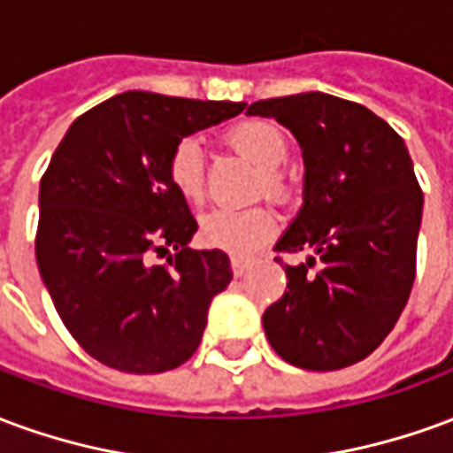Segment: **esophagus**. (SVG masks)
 I'll return each mask as SVG.
<instances>
[{
    "instance_id": "esophagus-1",
    "label": "esophagus",
    "mask_w": 453,
    "mask_h": 453,
    "mask_svg": "<svg viewBox=\"0 0 453 453\" xmlns=\"http://www.w3.org/2000/svg\"><path fill=\"white\" fill-rule=\"evenodd\" d=\"M230 265H233V274L242 276L250 266L255 265V259L252 257H230Z\"/></svg>"
}]
</instances>
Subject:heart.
<instances>
[{
    "label": "heart",
    "instance_id": "heart-1",
    "mask_svg": "<svg viewBox=\"0 0 453 453\" xmlns=\"http://www.w3.org/2000/svg\"><path fill=\"white\" fill-rule=\"evenodd\" d=\"M227 148L240 152L242 157L255 162L262 169L259 194H266L272 201H286L291 196V181L284 174L286 155H288V135L286 130L269 119H247L226 130ZM167 179L172 188L187 203H201L206 196V159L203 150L194 138L179 140L167 159ZM276 235V216L266 206L216 208L201 218V240L216 250H226L230 255H252L265 247Z\"/></svg>",
    "mask_w": 453,
    "mask_h": 453
}]
</instances>
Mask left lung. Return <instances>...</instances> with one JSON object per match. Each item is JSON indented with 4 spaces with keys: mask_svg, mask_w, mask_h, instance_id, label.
<instances>
[{
    "mask_svg": "<svg viewBox=\"0 0 453 453\" xmlns=\"http://www.w3.org/2000/svg\"><path fill=\"white\" fill-rule=\"evenodd\" d=\"M247 113L286 126L305 162L303 208L274 250L311 257L284 265L288 291L262 315L266 340L301 369L351 366L388 337L415 284L422 188L408 148L333 94L262 99Z\"/></svg>",
    "mask_w": 453,
    "mask_h": 453,
    "instance_id": "8db88e82",
    "label": "left lung"
}]
</instances>
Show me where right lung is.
<instances>
[{"instance_id": "1", "label": "right lung", "mask_w": 453, "mask_h": 453, "mask_svg": "<svg viewBox=\"0 0 453 453\" xmlns=\"http://www.w3.org/2000/svg\"><path fill=\"white\" fill-rule=\"evenodd\" d=\"M242 109L123 92L60 140L41 179L35 262L60 320L96 361L162 373L198 349L233 269L226 252L188 247L198 226L169 184L167 159L184 135Z\"/></svg>"}]
</instances>
